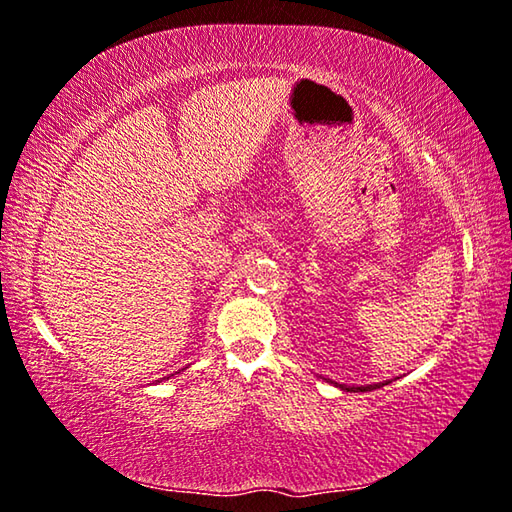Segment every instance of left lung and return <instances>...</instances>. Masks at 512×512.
Listing matches in <instances>:
<instances>
[{
  "instance_id": "8db88e82",
  "label": "left lung",
  "mask_w": 512,
  "mask_h": 512,
  "mask_svg": "<svg viewBox=\"0 0 512 512\" xmlns=\"http://www.w3.org/2000/svg\"><path fill=\"white\" fill-rule=\"evenodd\" d=\"M337 385V383H335ZM385 383H378V385H360V387H348V385H337V387H342V389H346V392H371V389H378V387H383Z\"/></svg>"
}]
</instances>
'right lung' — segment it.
<instances>
[{
  "label": "right lung",
  "instance_id": "obj_1",
  "mask_svg": "<svg viewBox=\"0 0 512 512\" xmlns=\"http://www.w3.org/2000/svg\"><path fill=\"white\" fill-rule=\"evenodd\" d=\"M177 373H180V371H177ZM170 376H173V373H170Z\"/></svg>",
  "mask_w": 512,
  "mask_h": 512
}]
</instances>
